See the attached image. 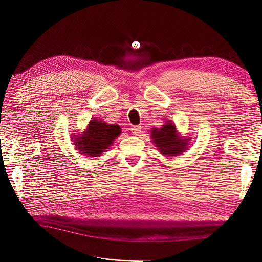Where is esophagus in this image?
Listing matches in <instances>:
<instances>
[{
	"label": "esophagus",
	"instance_id": "obj_1",
	"mask_svg": "<svg viewBox=\"0 0 262 262\" xmlns=\"http://www.w3.org/2000/svg\"><path fill=\"white\" fill-rule=\"evenodd\" d=\"M131 132H132V134H134V136H140L142 132V128L140 125H134L131 128Z\"/></svg>",
	"mask_w": 262,
	"mask_h": 262
}]
</instances>
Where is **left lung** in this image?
I'll use <instances>...</instances> for the list:
<instances>
[{"instance_id":"1","label":"left lung","mask_w":262,"mask_h":262,"mask_svg":"<svg viewBox=\"0 0 262 262\" xmlns=\"http://www.w3.org/2000/svg\"><path fill=\"white\" fill-rule=\"evenodd\" d=\"M150 138H152L156 148L166 156H177L184 153L189 146L190 138L180 137L176 125L167 121L161 129L153 128Z\"/></svg>"}]
</instances>
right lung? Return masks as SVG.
<instances>
[{"label":"right lung","instance_id":"obj_1","mask_svg":"<svg viewBox=\"0 0 262 262\" xmlns=\"http://www.w3.org/2000/svg\"><path fill=\"white\" fill-rule=\"evenodd\" d=\"M120 133L121 129L119 125L109 124L94 118L81 136L74 134L72 139L76 149L81 154L97 157L112 146Z\"/></svg>","mask_w":262,"mask_h":262}]
</instances>
